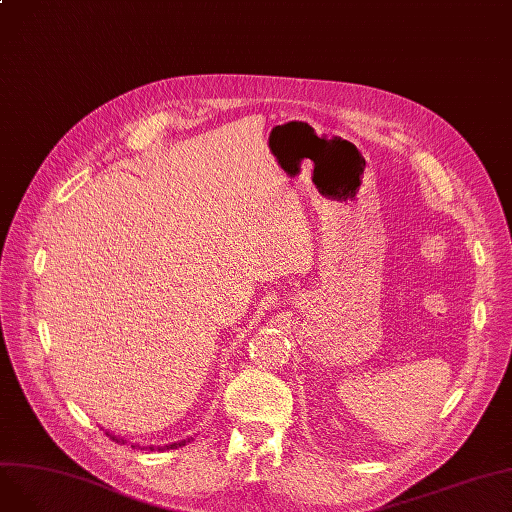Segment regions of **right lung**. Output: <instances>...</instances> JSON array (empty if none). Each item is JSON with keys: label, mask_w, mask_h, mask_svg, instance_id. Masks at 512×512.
<instances>
[{"label": "right lung", "mask_w": 512, "mask_h": 512, "mask_svg": "<svg viewBox=\"0 0 512 512\" xmlns=\"http://www.w3.org/2000/svg\"><path fill=\"white\" fill-rule=\"evenodd\" d=\"M105 434L110 436L114 442H118V444H126V440H124V438H120V436H114V434H110V432H105ZM188 440H191V438L180 440V442H174V444H166V446H139V444H132V448H141V450H170V448H178V446H184Z\"/></svg>", "instance_id": "obj_1"}]
</instances>
